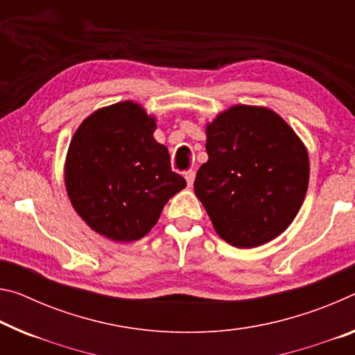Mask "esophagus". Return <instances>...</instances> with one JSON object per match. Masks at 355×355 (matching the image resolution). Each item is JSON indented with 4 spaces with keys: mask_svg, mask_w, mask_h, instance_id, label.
<instances>
[{
    "mask_svg": "<svg viewBox=\"0 0 355 355\" xmlns=\"http://www.w3.org/2000/svg\"><path fill=\"white\" fill-rule=\"evenodd\" d=\"M184 178H187V183H188V187L191 188V187H193V183H194L196 172H194V171H187V172H184Z\"/></svg>",
    "mask_w": 355,
    "mask_h": 355,
    "instance_id": "obj_1",
    "label": "esophagus"
}]
</instances>
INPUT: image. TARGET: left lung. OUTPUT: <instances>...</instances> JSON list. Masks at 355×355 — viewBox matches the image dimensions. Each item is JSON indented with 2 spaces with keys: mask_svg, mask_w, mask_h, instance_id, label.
<instances>
[{
  "mask_svg": "<svg viewBox=\"0 0 355 355\" xmlns=\"http://www.w3.org/2000/svg\"><path fill=\"white\" fill-rule=\"evenodd\" d=\"M205 132L208 161L194 193L219 237L237 248L277 239L306 196L305 145L278 114L259 105H232Z\"/></svg>",
  "mask_w": 355,
  "mask_h": 355,
  "instance_id": "obj_1",
  "label": "left lung"
}]
</instances>
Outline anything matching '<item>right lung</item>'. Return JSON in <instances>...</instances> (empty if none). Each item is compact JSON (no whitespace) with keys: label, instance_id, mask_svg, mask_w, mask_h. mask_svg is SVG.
I'll use <instances>...</instances> for the list:
<instances>
[{"label":"right lung","instance_id":"right-lung-1","mask_svg":"<svg viewBox=\"0 0 355 355\" xmlns=\"http://www.w3.org/2000/svg\"><path fill=\"white\" fill-rule=\"evenodd\" d=\"M156 120L132 101L93 112L69 144L64 184L74 210L114 241L147 235L167 200L187 187L157 144Z\"/></svg>","mask_w":355,"mask_h":355}]
</instances>
